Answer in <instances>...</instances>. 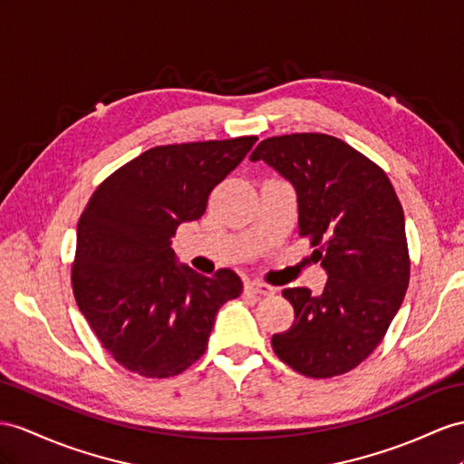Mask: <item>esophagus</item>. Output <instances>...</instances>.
Instances as JSON below:
<instances>
[{"mask_svg":"<svg viewBox=\"0 0 464 464\" xmlns=\"http://www.w3.org/2000/svg\"><path fill=\"white\" fill-rule=\"evenodd\" d=\"M245 292L256 294V295H272V294H275V288L268 286V284H265V282L253 280V282H246L245 284Z\"/></svg>","mask_w":464,"mask_h":464,"instance_id":"esophagus-1","label":"esophagus"}]
</instances>
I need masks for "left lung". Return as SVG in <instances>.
<instances>
[{"label": "left lung", "instance_id": "1", "mask_svg": "<svg viewBox=\"0 0 464 464\" xmlns=\"http://www.w3.org/2000/svg\"><path fill=\"white\" fill-rule=\"evenodd\" d=\"M251 160H265L295 188L300 235L310 237L327 272L319 295L282 292L295 315L272 335V349L304 376L345 374L378 347L408 290L400 199L378 164L331 135L270 137Z\"/></svg>", "mask_w": 464, "mask_h": 464}]
</instances>
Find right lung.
Returning a JSON list of instances; mask_svg holds the SVG:
<instances>
[{
    "mask_svg": "<svg viewBox=\"0 0 464 464\" xmlns=\"http://www.w3.org/2000/svg\"><path fill=\"white\" fill-rule=\"evenodd\" d=\"M256 137L154 147L98 186L78 221L72 290L103 349L147 378L184 372L206 353L219 307L239 298L229 268L213 276L176 263L178 225L196 221L211 189Z\"/></svg>",
    "mask_w": 464,
    "mask_h": 464,
    "instance_id": "obj_1",
    "label": "right lung"
}]
</instances>
